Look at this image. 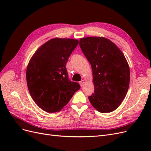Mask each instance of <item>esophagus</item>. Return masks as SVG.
Returning a JSON list of instances; mask_svg holds the SVG:
<instances>
[{"instance_id":"1","label":"esophagus","mask_w":151,"mask_h":151,"mask_svg":"<svg viewBox=\"0 0 151 151\" xmlns=\"http://www.w3.org/2000/svg\"><path fill=\"white\" fill-rule=\"evenodd\" d=\"M79 84H80V85L83 87V86H84V84H85V81H84V80H82V81H81L80 82H79Z\"/></svg>"}]
</instances>
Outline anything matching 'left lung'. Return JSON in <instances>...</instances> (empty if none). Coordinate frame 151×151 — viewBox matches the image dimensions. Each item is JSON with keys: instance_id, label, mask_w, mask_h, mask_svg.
I'll return each mask as SVG.
<instances>
[{"instance_id": "8db88e82", "label": "left lung", "mask_w": 151, "mask_h": 151, "mask_svg": "<svg viewBox=\"0 0 151 151\" xmlns=\"http://www.w3.org/2000/svg\"><path fill=\"white\" fill-rule=\"evenodd\" d=\"M79 45L92 67L94 92L88 97L90 103L101 113L115 110L130 83V68L124 55L103 37L81 38Z\"/></svg>"}]
</instances>
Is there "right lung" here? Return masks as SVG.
<instances>
[{"instance_id":"right-lung-1","label":"right lung","mask_w":151,"mask_h":151,"mask_svg":"<svg viewBox=\"0 0 151 151\" xmlns=\"http://www.w3.org/2000/svg\"><path fill=\"white\" fill-rule=\"evenodd\" d=\"M79 41L53 38L40 47L26 70L29 92L38 106L48 113L60 111L81 86L68 79L66 63Z\"/></svg>"}]
</instances>
